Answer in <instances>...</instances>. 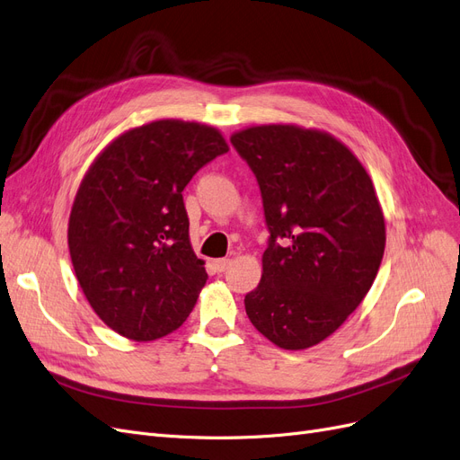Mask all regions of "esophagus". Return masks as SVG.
<instances>
[{"label":"esophagus","instance_id":"1","mask_svg":"<svg viewBox=\"0 0 460 460\" xmlns=\"http://www.w3.org/2000/svg\"><path fill=\"white\" fill-rule=\"evenodd\" d=\"M229 265H231V260H226V258H221V260H216V261H214V268H216L217 273L227 271Z\"/></svg>","mask_w":460,"mask_h":460}]
</instances>
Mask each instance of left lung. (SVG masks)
Masks as SVG:
<instances>
[{"label":"left lung","mask_w":460,"mask_h":460,"mask_svg":"<svg viewBox=\"0 0 460 460\" xmlns=\"http://www.w3.org/2000/svg\"><path fill=\"white\" fill-rule=\"evenodd\" d=\"M231 143L256 175L270 231L246 315L279 348L315 346L378 273L386 229L373 181L348 146L317 129L256 126Z\"/></svg>","instance_id":"left-lung-1"}]
</instances>
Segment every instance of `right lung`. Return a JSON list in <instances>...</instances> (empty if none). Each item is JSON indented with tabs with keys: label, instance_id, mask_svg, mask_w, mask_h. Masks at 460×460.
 <instances>
[{
	"label": "right lung",
	"instance_id": "1",
	"mask_svg": "<svg viewBox=\"0 0 460 460\" xmlns=\"http://www.w3.org/2000/svg\"><path fill=\"white\" fill-rule=\"evenodd\" d=\"M227 151L214 128L158 120L114 139L85 173L68 248L87 302L114 332L156 340L195 307L208 273L190 248L181 192Z\"/></svg>",
	"mask_w": 460,
	"mask_h": 460
}]
</instances>
